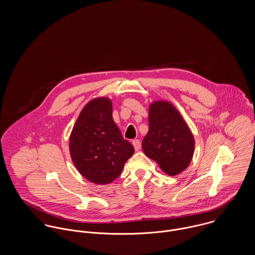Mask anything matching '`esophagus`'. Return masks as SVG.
<instances>
[{
    "label": "esophagus",
    "mask_w": 255,
    "mask_h": 255,
    "mask_svg": "<svg viewBox=\"0 0 255 255\" xmlns=\"http://www.w3.org/2000/svg\"><path fill=\"white\" fill-rule=\"evenodd\" d=\"M132 145L134 146V149L136 151H138L140 149V140H138V139L132 140Z\"/></svg>",
    "instance_id": "34e87169"
}]
</instances>
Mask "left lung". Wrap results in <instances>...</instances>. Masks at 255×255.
I'll list each match as a JSON object with an SVG mask.
<instances>
[{
  "instance_id": "obj_1",
  "label": "left lung",
  "mask_w": 255,
  "mask_h": 255,
  "mask_svg": "<svg viewBox=\"0 0 255 255\" xmlns=\"http://www.w3.org/2000/svg\"><path fill=\"white\" fill-rule=\"evenodd\" d=\"M149 130L142 140L146 156L169 176L183 172L194 152V138L174 105L156 101L149 106Z\"/></svg>"
}]
</instances>
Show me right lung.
<instances>
[{
    "mask_svg": "<svg viewBox=\"0 0 255 255\" xmlns=\"http://www.w3.org/2000/svg\"><path fill=\"white\" fill-rule=\"evenodd\" d=\"M109 98L88 102L80 112L70 137L74 166L89 182L106 184L115 181L134 153L113 120Z\"/></svg>",
    "mask_w": 255,
    "mask_h": 255,
    "instance_id": "1",
    "label": "right lung"
}]
</instances>
